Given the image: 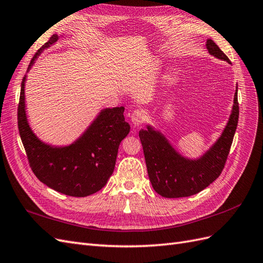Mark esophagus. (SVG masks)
Here are the masks:
<instances>
[{"label":"esophagus","instance_id":"1","mask_svg":"<svg viewBox=\"0 0 263 263\" xmlns=\"http://www.w3.org/2000/svg\"><path fill=\"white\" fill-rule=\"evenodd\" d=\"M146 116L144 114V111H141V110H134L131 115V121L133 123L134 126H139L142 123L145 121Z\"/></svg>","mask_w":263,"mask_h":263}]
</instances>
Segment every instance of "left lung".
Here are the masks:
<instances>
[{
    "instance_id": "left-lung-1",
    "label": "left lung",
    "mask_w": 263,
    "mask_h": 263,
    "mask_svg": "<svg viewBox=\"0 0 263 263\" xmlns=\"http://www.w3.org/2000/svg\"><path fill=\"white\" fill-rule=\"evenodd\" d=\"M206 47L211 55L230 63L214 41L207 40ZM238 118L237 87L231 115L220 138L196 160L179 154L167 139L151 125H146V130H140L139 137L143 146L147 174L154 191L163 197L179 198L192 196L211 185L224 167L238 125Z\"/></svg>"
}]
</instances>
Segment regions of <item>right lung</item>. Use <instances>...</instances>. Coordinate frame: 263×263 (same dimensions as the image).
Wrapping results in <instances>:
<instances>
[{"label":"right lung","mask_w":263,"mask_h":263,"mask_svg":"<svg viewBox=\"0 0 263 263\" xmlns=\"http://www.w3.org/2000/svg\"><path fill=\"white\" fill-rule=\"evenodd\" d=\"M58 41L52 35L28 65L32 68L41 52ZM25 81L21 85L17 123L21 140L33 173L50 189L72 197H86L100 191L114 173L119 145L129 134L124 108L101 110L82 136L67 146H51L35 136L25 110Z\"/></svg>","instance_id":"obj_1"}]
</instances>
